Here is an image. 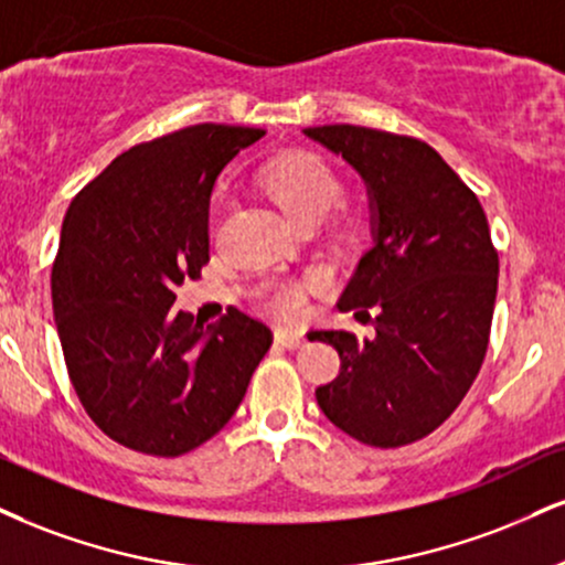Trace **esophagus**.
I'll use <instances>...</instances> for the list:
<instances>
[{"label":"esophagus","instance_id":"34e87169","mask_svg":"<svg viewBox=\"0 0 565 565\" xmlns=\"http://www.w3.org/2000/svg\"><path fill=\"white\" fill-rule=\"evenodd\" d=\"M276 342L287 350H297L300 344H305V334L297 329H287V326H281V329H276Z\"/></svg>","mask_w":565,"mask_h":565}]
</instances>
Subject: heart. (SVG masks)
<instances>
[{"mask_svg": "<svg viewBox=\"0 0 565 565\" xmlns=\"http://www.w3.org/2000/svg\"><path fill=\"white\" fill-rule=\"evenodd\" d=\"M263 186L291 221L323 217L342 196L337 175L321 160L308 154L274 162L263 173ZM263 300L265 308L276 316H291L302 305V287L297 281H276L265 289Z\"/></svg>", "mask_w": 565, "mask_h": 565, "instance_id": "1", "label": "heart"}]
</instances>
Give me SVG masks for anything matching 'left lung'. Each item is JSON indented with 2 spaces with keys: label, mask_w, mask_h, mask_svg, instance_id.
Masks as SVG:
<instances>
[{
  "label": "left lung",
  "mask_w": 565,
  "mask_h": 565,
  "mask_svg": "<svg viewBox=\"0 0 565 565\" xmlns=\"http://www.w3.org/2000/svg\"><path fill=\"white\" fill-rule=\"evenodd\" d=\"M302 134L365 183L371 247L337 308L355 318L376 312L371 339L310 331V342H329L342 360L316 399L337 429L363 445H411L452 416L484 363L498 297L487 215L424 141L363 126Z\"/></svg>",
  "instance_id": "left-lung-1"
}]
</instances>
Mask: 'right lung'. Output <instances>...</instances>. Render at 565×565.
<instances>
[{"mask_svg": "<svg viewBox=\"0 0 565 565\" xmlns=\"http://www.w3.org/2000/svg\"><path fill=\"white\" fill-rule=\"evenodd\" d=\"M263 131L181 128L115 158L67 207L52 310L88 418L136 452L175 458L239 407L274 334L231 308L213 326L173 310L210 257V194Z\"/></svg>", "mask_w": 565, "mask_h": 565, "instance_id": "add662e5", "label": "right lung"}]
</instances>
